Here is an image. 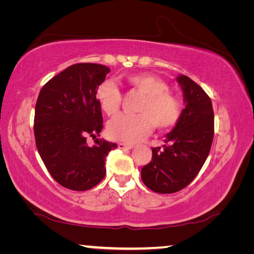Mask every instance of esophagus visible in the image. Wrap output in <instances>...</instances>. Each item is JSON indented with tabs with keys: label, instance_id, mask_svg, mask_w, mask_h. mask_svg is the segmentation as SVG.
Returning a JSON list of instances; mask_svg holds the SVG:
<instances>
[{
	"label": "esophagus",
	"instance_id": "obj_1",
	"mask_svg": "<svg viewBox=\"0 0 254 254\" xmlns=\"http://www.w3.org/2000/svg\"><path fill=\"white\" fill-rule=\"evenodd\" d=\"M118 147H119V149H122V150H130L134 147V145L130 144V143H126V142H120L118 144Z\"/></svg>",
	"mask_w": 254,
	"mask_h": 254
}]
</instances>
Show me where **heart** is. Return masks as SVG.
<instances>
[{"instance_id": "obj_1", "label": "heart", "mask_w": 254, "mask_h": 254, "mask_svg": "<svg viewBox=\"0 0 254 254\" xmlns=\"http://www.w3.org/2000/svg\"><path fill=\"white\" fill-rule=\"evenodd\" d=\"M127 84L144 95L137 112L140 114L120 115L111 121L107 132L112 139L124 142H136L151 131L153 126L167 130L177 124L183 113V105L169 93L165 81L150 74H133L127 77ZM96 101L104 113L114 117L120 111L122 93L113 80H104L97 86Z\"/></svg>"}]
</instances>
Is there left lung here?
Listing matches in <instances>:
<instances>
[{"label":"left lung","instance_id":"left-lung-1","mask_svg":"<svg viewBox=\"0 0 254 254\" xmlns=\"http://www.w3.org/2000/svg\"><path fill=\"white\" fill-rule=\"evenodd\" d=\"M186 106L166 135L163 148H152V159L141 169L143 184L159 194H173L188 186L208 157L214 136L212 101L185 75L177 77Z\"/></svg>","mask_w":254,"mask_h":254}]
</instances>
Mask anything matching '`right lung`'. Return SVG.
Listing matches in <instances>:
<instances>
[{
	"mask_svg": "<svg viewBox=\"0 0 254 254\" xmlns=\"http://www.w3.org/2000/svg\"><path fill=\"white\" fill-rule=\"evenodd\" d=\"M110 68L100 64L71 65L44 85L34 113L36 145L56 182L71 190L95 187L106 174L105 158L117 143L97 139L103 128L97 86ZM87 136L96 140L93 147Z\"/></svg>",
	"mask_w": 254,
	"mask_h": 254,
	"instance_id": "right-lung-1",
	"label": "right lung"
}]
</instances>
